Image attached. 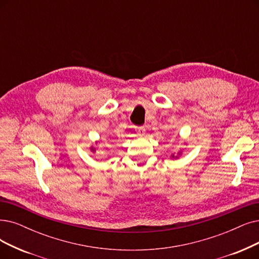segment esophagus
<instances>
[{
  "mask_svg": "<svg viewBox=\"0 0 259 259\" xmlns=\"http://www.w3.org/2000/svg\"><path fill=\"white\" fill-rule=\"evenodd\" d=\"M136 133L138 136H143L146 134V127L144 126H137L136 127Z\"/></svg>",
  "mask_w": 259,
  "mask_h": 259,
  "instance_id": "1",
  "label": "esophagus"
}]
</instances>
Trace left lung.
I'll return each mask as SVG.
<instances>
[{
	"instance_id": "8db88e82",
	"label": "left lung",
	"mask_w": 259,
	"mask_h": 259,
	"mask_svg": "<svg viewBox=\"0 0 259 259\" xmlns=\"http://www.w3.org/2000/svg\"><path fill=\"white\" fill-rule=\"evenodd\" d=\"M180 154H181V152H180ZM172 157H174V155H172ZM175 158H178L177 156H175Z\"/></svg>"
}]
</instances>
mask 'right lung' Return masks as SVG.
I'll return each instance as SVG.
<instances>
[{
    "label": "right lung",
    "mask_w": 259,
    "mask_h": 259,
    "mask_svg": "<svg viewBox=\"0 0 259 259\" xmlns=\"http://www.w3.org/2000/svg\"><path fill=\"white\" fill-rule=\"evenodd\" d=\"M91 151H92V152H96V150H95L94 148H91Z\"/></svg>",
    "instance_id": "right-lung-1"
}]
</instances>
